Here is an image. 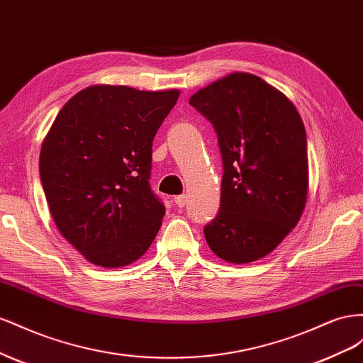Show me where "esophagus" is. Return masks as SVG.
<instances>
[{
    "mask_svg": "<svg viewBox=\"0 0 363 363\" xmlns=\"http://www.w3.org/2000/svg\"><path fill=\"white\" fill-rule=\"evenodd\" d=\"M174 203L178 205L179 208H182V206H185V203H187V196H185V194L174 196Z\"/></svg>",
    "mask_w": 363,
    "mask_h": 363,
    "instance_id": "obj_1",
    "label": "esophagus"
}]
</instances>
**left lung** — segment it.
Masks as SVG:
<instances>
[{"label":"left lung","instance_id":"8db88e82","mask_svg":"<svg viewBox=\"0 0 363 363\" xmlns=\"http://www.w3.org/2000/svg\"><path fill=\"white\" fill-rule=\"evenodd\" d=\"M190 105L217 133L220 206L203 226L211 251L230 263L267 255L303 214L308 190L307 137L294 103L247 72L196 92Z\"/></svg>","mask_w":363,"mask_h":363}]
</instances>
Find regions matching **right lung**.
I'll return each instance as SVG.
<instances>
[{
  "label": "right lung",
  "mask_w": 363,
  "mask_h": 363,
  "mask_svg": "<svg viewBox=\"0 0 363 363\" xmlns=\"http://www.w3.org/2000/svg\"><path fill=\"white\" fill-rule=\"evenodd\" d=\"M179 91L96 85L60 109L43 143L39 174L60 234L101 267L149 250L165 206L150 189L152 143Z\"/></svg>",
  "instance_id": "right-lung-1"
}]
</instances>
